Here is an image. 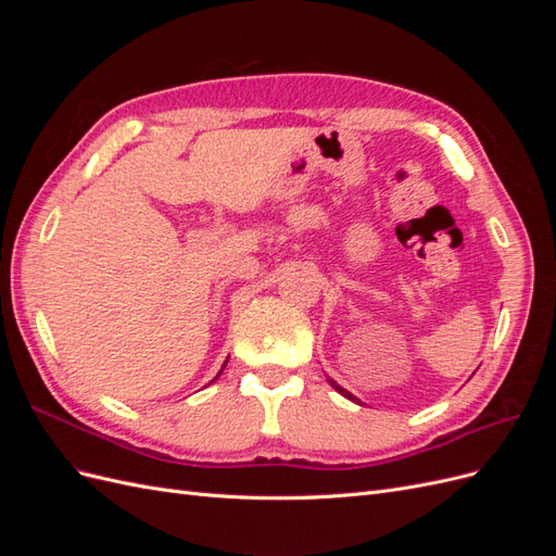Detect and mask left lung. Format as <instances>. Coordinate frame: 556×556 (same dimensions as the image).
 <instances>
[{
    "label": "left lung",
    "mask_w": 556,
    "mask_h": 556,
    "mask_svg": "<svg viewBox=\"0 0 556 556\" xmlns=\"http://www.w3.org/2000/svg\"><path fill=\"white\" fill-rule=\"evenodd\" d=\"M329 382H331V387H333V390H336V392H341V394H343L345 399H350V401H357V399H355V396H352V394H350L348 390H343V387H341V384H336L333 380H329Z\"/></svg>",
    "instance_id": "1"
}]
</instances>
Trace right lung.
<instances>
[{
  "mask_svg": "<svg viewBox=\"0 0 556 556\" xmlns=\"http://www.w3.org/2000/svg\"><path fill=\"white\" fill-rule=\"evenodd\" d=\"M225 366H227V362H225ZM225 366H223V368H225ZM220 374H223V371H220ZM220 374H217V376H220Z\"/></svg>",
  "mask_w": 556,
  "mask_h": 556,
  "instance_id": "obj_1",
  "label": "right lung"
}]
</instances>
